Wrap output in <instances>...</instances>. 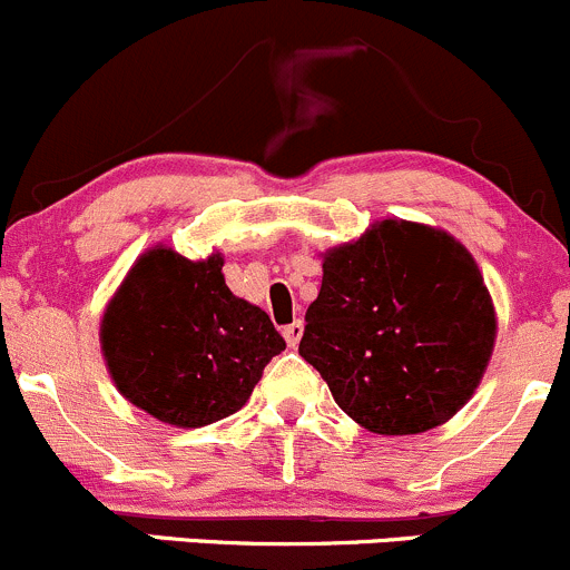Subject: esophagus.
Listing matches in <instances>:
<instances>
[{
	"label": "esophagus",
	"mask_w": 570,
	"mask_h": 570,
	"mask_svg": "<svg viewBox=\"0 0 570 570\" xmlns=\"http://www.w3.org/2000/svg\"><path fill=\"white\" fill-rule=\"evenodd\" d=\"M302 335H304V324L302 321H293V324H287L285 330H283V337L287 341V346H298V341H302Z\"/></svg>",
	"instance_id": "34e87169"
}]
</instances>
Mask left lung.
Listing matches in <instances>:
<instances>
[{
	"label": "left lung",
	"instance_id": "left-lung-1",
	"mask_svg": "<svg viewBox=\"0 0 570 570\" xmlns=\"http://www.w3.org/2000/svg\"><path fill=\"white\" fill-rule=\"evenodd\" d=\"M298 354L346 415L419 435L476 391L495 315L474 257L441 229L382 222L324 257Z\"/></svg>",
	"mask_w": 570,
	"mask_h": 570
}]
</instances>
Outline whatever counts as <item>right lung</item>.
Returning a JSON list of instances; mask_svg holds the SVG:
<instances>
[{"instance_id":"obj_1","label":"right lung","mask_w":570,"mask_h":570,"mask_svg":"<svg viewBox=\"0 0 570 570\" xmlns=\"http://www.w3.org/2000/svg\"><path fill=\"white\" fill-rule=\"evenodd\" d=\"M224 257L151 249L101 318V352L124 399L157 421L205 426L238 413L285 348L272 318L224 283Z\"/></svg>"}]
</instances>
